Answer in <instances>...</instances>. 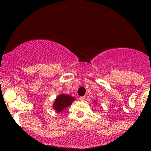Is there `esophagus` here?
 <instances>
[{"instance_id": "1", "label": "esophagus", "mask_w": 151, "mask_h": 151, "mask_svg": "<svg viewBox=\"0 0 151 151\" xmlns=\"http://www.w3.org/2000/svg\"><path fill=\"white\" fill-rule=\"evenodd\" d=\"M85 98L86 97L85 96H82V97H80V100L81 101H83L84 100H85Z\"/></svg>"}]
</instances>
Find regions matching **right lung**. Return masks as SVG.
I'll list each match as a JSON object with an SVG mask.
<instances>
[{
  "label": "right lung",
  "mask_w": 151,
  "mask_h": 151,
  "mask_svg": "<svg viewBox=\"0 0 151 151\" xmlns=\"http://www.w3.org/2000/svg\"><path fill=\"white\" fill-rule=\"evenodd\" d=\"M74 98L71 96L67 95H60L57 97L53 104V108L56 110V112H61L63 109L67 108L68 106L72 104Z\"/></svg>",
  "instance_id": "add662e5"
}]
</instances>
